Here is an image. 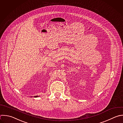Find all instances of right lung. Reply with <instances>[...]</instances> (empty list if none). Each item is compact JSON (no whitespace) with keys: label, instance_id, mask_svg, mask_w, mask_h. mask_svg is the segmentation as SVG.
Returning a JSON list of instances; mask_svg holds the SVG:
<instances>
[{"label":"right lung","instance_id":"1","mask_svg":"<svg viewBox=\"0 0 123 123\" xmlns=\"http://www.w3.org/2000/svg\"><path fill=\"white\" fill-rule=\"evenodd\" d=\"M38 96H34V97H35V98H36V97H37Z\"/></svg>","mask_w":123,"mask_h":123}]
</instances>
